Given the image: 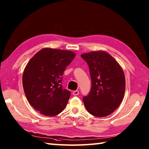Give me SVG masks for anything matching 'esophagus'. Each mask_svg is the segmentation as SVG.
<instances>
[{"instance_id":"obj_1","label":"esophagus","mask_w":149,"mask_h":149,"mask_svg":"<svg viewBox=\"0 0 149 149\" xmlns=\"http://www.w3.org/2000/svg\"><path fill=\"white\" fill-rule=\"evenodd\" d=\"M79 93V91H77V90H75V91H73V95H75V96L78 95Z\"/></svg>"}]
</instances>
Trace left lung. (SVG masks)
Returning <instances> with one entry per match:
<instances>
[{
	"mask_svg": "<svg viewBox=\"0 0 149 149\" xmlns=\"http://www.w3.org/2000/svg\"><path fill=\"white\" fill-rule=\"evenodd\" d=\"M81 56L89 66L91 79L90 93L83 99L85 107L95 116L109 115L120 106L124 96L125 79L121 66L103 50Z\"/></svg>",
	"mask_w": 149,
	"mask_h": 149,
	"instance_id": "obj_1",
	"label": "left lung"
}]
</instances>
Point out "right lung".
<instances>
[{
    "label": "right lung",
    "instance_id": "1",
    "mask_svg": "<svg viewBox=\"0 0 149 149\" xmlns=\"http://www.w3.org/2000/svg\"><path fill=\"white\" fill-rule=\"evenodd\" d=\"M75 55L70 50L44 48L27 64L22 76L25 95L42 115L54 116L65 109L70 92L63 88L62 75Z\"/></svg>",
    "mask_w": 149,
    "mask_h": 149
}]
</instances>
